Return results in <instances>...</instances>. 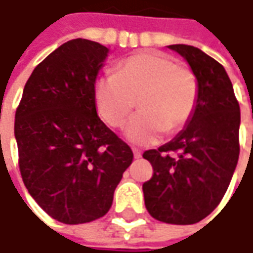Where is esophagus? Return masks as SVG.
<instances>
[{
  "label": "esophagus",
  "instance_id": "obj_1",
  "mask_svg": "<svg viewBox=\"0 0 253 253\" xmlns=\"http://www.w3.org/2000/svg\"><path fill=\"white\" fill-rule=\"evenodd\" d=\"M132 152H133V156H135V159H139L142 156L141 151H138V149H132Z\"/></svg>",
  "mask_w": 253,
  "mask_h": 253
}]
</instances>
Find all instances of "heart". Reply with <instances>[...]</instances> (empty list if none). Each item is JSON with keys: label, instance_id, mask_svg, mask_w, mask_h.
Segmentation results:
<instances>
[{"label": "heart", "instance_id": "obj_1", "mask_svg": "<svg viewBox=\"0 0 253 253\" xmlns=\"http://www.w3.org/2000/svg\"><path fill=\"white\" fill-rule=\"evenodd\" d=\"M135 100L139 112L128 122L124 135L135 145H152L165 131L174 133L191 120L199 100V82L191 70L179 67L165 54H133L118 64L115 76L98 79L94 102L102 121L120 128Z\"/></svg>", "mask_w": 253, "mask_h": 253}]
</instances>
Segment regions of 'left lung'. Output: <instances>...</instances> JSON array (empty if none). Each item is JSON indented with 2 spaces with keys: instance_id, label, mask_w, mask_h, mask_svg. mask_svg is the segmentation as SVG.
Returning a JSON list of instances; mask_svg holds the SVG:
<instances>
[{
  "instance_id": "8db88e82",
  "label": "left lung",
  "mask_w": 253,
  "mask_h": 253,
  "mask_svg": "<svg viewBox=\"0 0 253 253\" xmlns=\"http://www.w3.org/2000/svg\"><path fill=\"white\" fill-rule=\"evenodd\" d=\"M168 47L189 63L199 82V100L191 120L171 141L143 153L153 176L142 190L153 218L189 225L211 214L228 189L238 163L241 111L217 60L189 44Z\"/></svg>"
}]
</instances>
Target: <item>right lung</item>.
<instances>
[{"instance_id":"right-lung-1","label":"right lung","mask_w":253,"mask_h":253,"mask_svg":"<svg viewBox=\"0 0 253 253\" xmlns=\"http://www.w3.org/2000/svg\"><path fill=\"white\" fill-rule=\"evenodd\" d=\"M108 53V47L82 38L59 46L35 67L15 114L25 186L63 224L105 215L133 159L95 110V80Z\"/></svg>"}]
</instances>
